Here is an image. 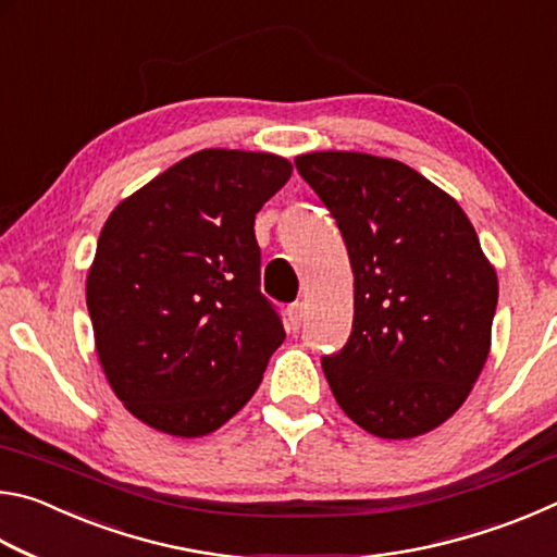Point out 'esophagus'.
<instances>
[{
	"instance_id": "obj_1",
	"label": "esophagus",
	"mask_w": 557,
	"mask_h": 557,
	"mask_svg": "<svg viewBox=\"0 0 557 557\" xmlns=\"http://www.w3.org/2000/svg\"><path fill=\"white\" fill-rule=\"evenodd\" d=\"M301 319H305V305H301V301H295V305L287 309V329L292 334L299 332Z\"/></svg>"
}]
</instances>
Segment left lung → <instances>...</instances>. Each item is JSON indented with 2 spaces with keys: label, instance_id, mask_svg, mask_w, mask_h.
<instances>
[{
  "label": "left lung",
  "instance_id": "left-lung-1",
  "mask_svg": "<svg viewBox=\"0 0 557 557\" xmlns=\"http://www.w3.org/2000/svg\"><path fill=\"white\" fill-rule=\"evenodd\" d=\"M301 178L336 219L354 270V329L322 369L358 428L410 440L471 393L492 348L498 280L449 194L395 159L312 152Z\"/></svg>",
  "mask_w": 557,
  "mask_h": 557
}]
</instances>
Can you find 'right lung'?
Returning a JSON list of instances; mask_svg holds the SVG:
<instances>
[{"instance_id":"1","label":"right lung","mask_w":557,"mask_h":557,"mask_svg":"<svg viewBox=\"0 0 557 557\" xmlns=\"http://www.w3.org/2000/svg\"><path fill=\"white\" fill-rule=\"evenodd\" d=\"M289 176L285 157L201 149L102 225L86 282L96 351L145 425L209 435L258 391L285 329L260 292L256 213Z\"/></svg>"}]
</instances>
